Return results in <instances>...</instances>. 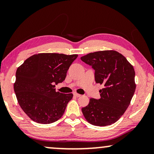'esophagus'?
Returning <instances> with one entry per match:
<instances>
[{
	"instance_id": "34e87169",
	"label": "esophagus",
	"mask_w": 154,
	"mask_h": 154,
	"mask_svg": "<svg viewBox=\"0 0 154 154\" xmlns=\"http://www.w3.org/2000/svg\"><path fill=\"white\" fill-rule=\"evenodd\" d=\"M73 95L75 97H81V95L79 93H77V92H73Z\"/></svg>"
}]
</instances>
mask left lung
<instances>
[{
  "label": "left lung",
  "mask_w": 154,
  "mask_h": 154,
  "mask_svg": "<svg viewBox=\"0 0 154 154\" xmlns=\"http://www.w3.org/2000/svg\"><path fill=\"white\" fill-rule=\"evenodd\" d=\"M81 60L94 70L97 83L104 85L99 100L91 98L82 112L88 123L97 126L114 123L125 113L135 91L132 65L115 50L91 52Z\"/></svg>",
  "instance_id": "1"
}]
</instances>
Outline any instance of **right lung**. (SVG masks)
Segmentation results:
<instances>
[{
    "label": "right lung",
    "instance_id": "obj_1",
    "mask_svg": "<svg viewBox=\"0 0 154 154\" xmlns=\"http://www.w3.org/2000/svg\"><path fill=\"white\" fill-rule=\"evenodd\" d=\"M78 54L39 53L26 59L16 71L14 90L21 108L32 121L54 123L64 114L72 93L57 92Z\"/></svg>",
    "mask_w": 154,
    "mask_h": 154
}]
</instances>
